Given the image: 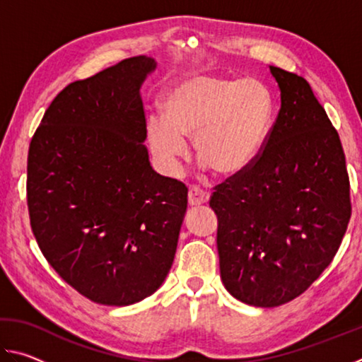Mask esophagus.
I'll use <instances>...</instances> for the list:
<instances>
[{"mask_svg": "<svg viewBox=\"0 0 362 362\" xmlns=\"http://www.w3.org/2000/svg\"><path fill=\"white\" fill-rule=\"evenodd\" d=\"M207 201H209V194L203 189L192 187L188 189V204L192 207H198V206H203L206 204Z\"/></svg>", "mask_w": 362, "mask_h": 362, "instance_id": "obj_1", "label": "esophagus"}]
</instances>
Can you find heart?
<instances>
[{"mask_svg": "<svg viewBox=\"0 0 362 362\" xmlns=\"http://www.w3.org/2000/svg\"><path fill=\"white\" fill-rule=\"evenodd\" d=\"M274 100L255 79L196 75L177 83L164 99V115L146 118V145L159 173L179 174L193 137L196 158L220 177L252 166L267 144Z\"/></svg>", "mask_w": 362, "mask_h": 362, "instance_id": "1", "label": "heart"}]
</instances>
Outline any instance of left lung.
I'll list each match as a JSON object with an SVG mask.
<instances>
[{"instance_id":"8db88e82","label":"left lung","mask_w":362,"mask_h":362,"mask_svg":"<svg viewBox=\"0 0 362 362\" xmlns=\"http://www.w3.org/2000/svg\"><path fill=\"white\" fill-rule=\"evenodd\" d=\"M269 71L281 108L267 144L209 201L225 289L262 308L291 302L321 276L351 217L345 153L326 110L306 79Z\"/></svg>"}]
</instances>
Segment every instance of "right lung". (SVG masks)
<instances>
[{
	"mask_svg": "<svg viewBox=\"0 0 362 362\" xmlns=\"http://www.w3.org/2000/svg\"><path fill=\"white\" fill-rule=\"evenodd\" d=\"M137 56L60 90L30 142L27 203L36 243L59 276L95 303L126 306L173 267L188 188L155 173L144 145Z\"/></svg>",
	"mask_w": 362,
	"mask_h": 362,
	"instance_id": "right-lung-1",
	"label": "right lung"
}]
</instances>
